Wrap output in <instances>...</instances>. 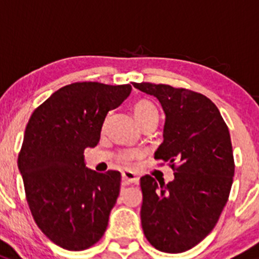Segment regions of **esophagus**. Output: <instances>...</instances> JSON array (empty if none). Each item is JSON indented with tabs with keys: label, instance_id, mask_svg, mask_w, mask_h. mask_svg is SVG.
Instances as JSON below:
<instances>
[{
	"label": "esophagus",
	"instance_id": "1",
	"mask_svg": "<svg viewBox=\"0 0 259 259\" xmlns=\"http://www.w3.org/2000/svg\"><path fill=\"white\" fill-rule=\"evenodd\" d=\"M139 182V176L135 175L132 170H124L122 172V183L124 185H130V183Z\"/></svg>",
	"mask_w": 259,
	"mask_h": 259
}]
</instances>
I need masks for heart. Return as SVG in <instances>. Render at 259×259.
Returning <instances> with one entry per match:
<instances>
[{
	"label": "heart",
	"instance_id": "b5f03b06",
	"mask_svg": "<svg viewBox=\"0 0 259 259\" xmlns=\"http://www.w3.org/2000/svg\"><path fill=\"white\" fill-rule=\"evenodd\" d=\"M133 111H134L135 119L139 121V124L144 125L145 122L149 121L152 119H158V110L155 107L154 104H152L148 100H139L134 104L133 106ZM142 157V152L137 149H129L124 150V152L120 153L119 159L121 160L122 163H126L129 164L133 160L138 159V158Z\"/></svg>",
	"mask_w": 259,
	"mask_h": 259
}]
</instances>
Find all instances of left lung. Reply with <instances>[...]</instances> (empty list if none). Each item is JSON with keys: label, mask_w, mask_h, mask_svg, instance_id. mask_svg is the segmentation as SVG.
<instances>
[{"label": "left lung", "mask_w": 259, "mask_h": 259, "mask_svg": "<svg viewBox=\"0 0 259 259\" xmlns=\"http://www.w3.org/2000/svg\"><path fill=\"white\" fill-rule=\"evenodd\" d=\"M133 86L162 105L164 140L154 158L175 173L167 185L140 178L143 232L160 252H186L210 234L229 199L235 169L229 129L204 95L162 83Z\"/></svg>", "instance_id": "1"}]
</instances>
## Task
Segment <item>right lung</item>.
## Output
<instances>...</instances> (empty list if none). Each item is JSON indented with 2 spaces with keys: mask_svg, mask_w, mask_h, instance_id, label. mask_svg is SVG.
Returning a JSON list of instances; mask_svg holds the SVG:
<instances>
[{
  "mask_svg": "<svg viewBox=\"0 0 259 259\" xmlns=\"http://www.w3.org/2000/svg\"><path fill=\"white\" fill-rule=\"evenodd\" d=\"M130 92V84L76 82L55 91L30 116L17 165L35 223L64 249H87L106 230L121 175L89 169L83 153L96 147L107 112Z\"/></svg>",
  "mask_w": 259,
  "mask_h": 259,
  "instance_id": "1",
  "label": "right lung"
}]
</instances>
